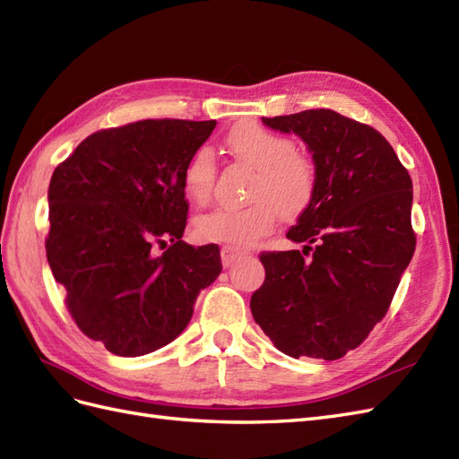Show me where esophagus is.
Here are the masks:
<instances>
[{"mask_svg":"<svg viewBox=\"0 0 459 459\" xmlns=\"http://www.w3.org/2000/svg\"><path fill=\"white\" fill-rule=\"evenodd\" d=\"M242 254V250L238 248V246H232V244H225L221 248V260H222V265L229 267L232 265V262L237 260V257Z\"/></svg>","mask_w":459,"mask_h":459,"instance_id":"esophagus-1","label":"esophagus"}]
</instances>
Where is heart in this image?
I'll return each mask as SVG.
<instances>
[{"label": "heart", "instance_id": "b5f03b06", "mask_svg": "<svg viewBox=\"0 0 459 459\" xmlns=\"http://www.w3.org/2000/svg\"><path fill=\"white\" fill-rule=\"evenodd\" d=\"M227 149L255 170L248 187L250 202L240 207H217L197 217L195 234L209 242L248 244L273 229L277 211L299 217L310 205L318 186V172L307 152L260 124L246 122L230 129ZM217 164L209 147L195 149L182 170V187L197 205H205L215 186Z\"/></svg>", "mask_w": 459, "mask_h": 459}]
</instances>
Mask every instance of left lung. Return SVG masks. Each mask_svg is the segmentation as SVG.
<instances>
[{
  "mask_svg": "<svg viewBox=\"0 0 459 459\" xmlns=\"http://www.w3.org/2000/svg\"><path fill=\"white\" fill-rule=\"evenodd\" d=\"M262 120L308 145L318 186L287 232L304 248L260 255L254 320L292 359H342L384 318L413 257L411 176L380 132L335 110Z\"/></svg>",
  "mask_w": 459,
  "mask_h": 459,
  "instance_id": "obj_1",
  "label": "left lung"
}]
</instances>
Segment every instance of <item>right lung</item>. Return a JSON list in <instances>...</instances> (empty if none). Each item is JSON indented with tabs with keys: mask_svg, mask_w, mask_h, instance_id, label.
<instances>
[{
	"mask_svg": "<svg viewBox=\"0 0 459 459\" xmlns=\"http://www.w3.org/2000/svg\"><path fill=\"white\" fill-rule=\"evenodd\" d=\"M215 126L162 117L100 129L52 174L50 269L79 330L114 355L174 342L221 273L217 244L182 240L184 164Z\"/></svg>",
	"mask_w": 459,
	"mask_h": 459,
	"instance_id": "right-lung-1",
	"label": "right lung"
}]
</instances>
